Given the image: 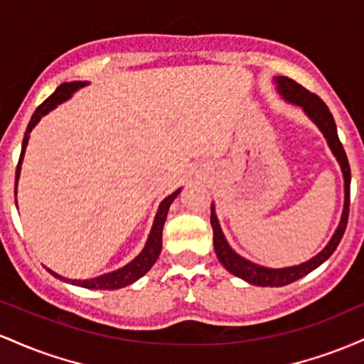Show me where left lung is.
<instances>
[{"label": "left lung", "mask_w": 364, "mask_h": 364, "mask_svg": "<svg viewBox=\"0 0 364 364\" xmlns=\"http://www.w3.org/2000/svg\"><path fill=\"white\" fill-rule=\"evenodd\" d=\"M274 82L277 83L279 94L286 99L287 102L296 104V106L303 107V111L306 112V116L310 118L316 127L320 128V132L323 133V136L327 139V144L330 150H332L333 156L337 157V162L341 164L342 174H344V210H342V217L339 228L333 232L332 240L328 241V245L325 246L321 252L313 257L311 260L299 263L294 267H286V269H267V267H260L257 263L246 260V258L240 257L231 246L228 245L225 237L223 235V229H220L219 220H217L215 208L214 205L210 207V224L214 229V248L215 255L219 258V262L225 267V270H229L236 277L243 279V281L255 284V286L262 287H281L287 286V284L298 281V279L304 277L315 270L316 267H320L327 258L336 252V248L339 246L342 236H344L346 225H348L349 219V198H350V168L348 156H346V150L342 147L339 135H337V127L336 121H333L332 112L328 111L327 104H325L316 94H311L310 90L304 89L303 85H299L298 82L291 80L287 77H275Z\"/></svg>", "instance_id": "1"}]
</instances>
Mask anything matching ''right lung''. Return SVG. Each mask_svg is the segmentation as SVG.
Wrapping results in <instances>:
<instances>
[{"label":"right lung","mask_w":364,"mask_h":364,"mask_svg":"<svg viewBox=\"0 0 364 364\" xmlns=\"http://www.w3.org/2000/svg\"><path fill=\"white\" fill-rule=\"evenodd\" d=\"M85 85H87V82H70V83L66 82V83H63V85L58 87V89L54 90L53 94L49 95V97L46 99V101L41 104L39 107H37L34 114H32L31 121H28L27 132H25V136H23V141H22V154H20L18 166H16V179H18V176H20V166H22L25 149H27V144H28V133L32 132V128H34L36 124L39 123L41 118H43L44 114H48L49 111H53L54 107L58 106V104L65 102L66 99L72 97V94L75 90L82 89V87H85ZM179 191H181V190H176L174 193H171L169 196H166V198L162 200L161 205H159L156 219H154L152 231H150L147 243H145V248L141 250V253L139 255V257L133 258V260L129 262L128 265L121 267V269L114 270V272L104 274V275H101V277L85 279V281H77V279H66V277H61L60 274L53 272V270H49V269L48 270L56 279H61V281L73 284V286L85 287V289H119V287L129 286V284L135 282L136 279H140L141 275L147 274L149 270L152 269L154 263H156L159 255H161L162 229H164V223H166V217H168L171 203H173V200L179 195ZM15 193H16V188H15Z\"/></svg>","instance_id":"1"}]
</instances>
